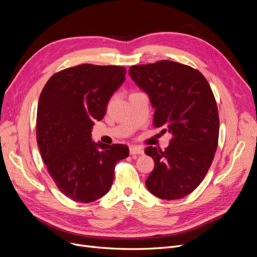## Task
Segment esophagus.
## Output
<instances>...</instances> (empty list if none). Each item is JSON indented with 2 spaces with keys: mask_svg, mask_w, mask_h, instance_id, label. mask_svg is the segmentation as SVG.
<instances>
[{
  "mask_svg": "<svg viewBox=\"0 0 257 257\" xmlns=\"http://www.w3.org/2000/svg\"><path fill=\"white\" fill-rule=\"evenodd\" d=\"M130 153L132 155L144 154V148L139 147V146H132V147H130Z\"/></svg>",
  "mask_w": 257,
  "mask_h": 257,
  "instance_id": "34e87169",
  "label": "esophagus"
}]
</instances>
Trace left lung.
<instances>
[{"label": "left lung", "instance_id": "1", "mask_svg": "<svg viewBox=\"0 0 257 257\" xmlns=\"http://www.w3.org/2000/svg\"><path fill=\"white\" fill-rule=\"evenodd\" d=\"M133 80L155 108L153 125L172 134L169 146L147 147L154 169L146 180L153 195L179 199L204 180L219 141V111L213 92L197 69L168 60L130 67Z\"/></svg>", "mask_w": 257, "mask_h": 257}]
</instances>
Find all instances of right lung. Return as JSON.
Here are the masks:
<instances>
[{"instance_id": "obj_1", "label": "right lung", "mask_w": 257, "mask_h": 257, "mask_svg": "<svg viewBox=\"0 0 257 257\" xmlns=\"http://www.w3.org/2000/svg\"><path fill=\"white\" fill-rule=\"evenodd\" d=\"M116 65L80 64L53 74L38 100L36 139L58 189L78 203H92L109 191L114 167L128 157L126 145L91 141L94 121L125 78Z\"/></svg>"}]
</instances>
